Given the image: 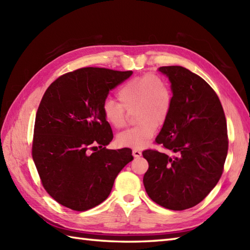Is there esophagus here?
<instances>
[{
    "instance_id": "34e87169",
    "label": "esophagus",
    "mask_w": 250,
    "mask_h": 250,
    "mask_svg": "<svg viewBox=\"0 0 250 250\" xmlns=\"http://www.w3.org/2000/svg\"><path fill=\"white\" fill-rule=\"evenodd\" d=\"M132 155H133L134 158H140L142 156V152L139 149H133L132 150Z\"/></svg>"
}]
</instances>
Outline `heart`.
Masks as SVG:
<instances>
[{
    "label": "heart",
    "instance_id": "b5f03b06",
    "mask_svg": "<svg viewBox=\"0 0 250 250\" xmlns=\"http://www.w3.org/2000/svg\"><path fill=\"white\" fill-rule=\"evenodd\" d=\"M118 103L105 101L102 115L114 129L124 128L126 124V111L133 110L134 119L139 122L133 128L125 130L116 137L122 147H145L155 135L158 125H162L171 113L173 94L166 79L153 74H145L122 84L117 91Z\"/></svg>",
    "mask_w": 250,
    "mask_h": 250
}]
</instances>
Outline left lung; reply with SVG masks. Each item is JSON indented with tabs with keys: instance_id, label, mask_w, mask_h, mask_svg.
Wrapping results in <instances>:
<instances>
[{
	"instance_id": "8db88e82",
	"label": "left lung",
	"mask_w": 250,
	"mask_h": 250,
	"mask_svg": "<svg viewBox=\"0 0 250 250\" xmlns=\"http://www.w3.org/2000/svg\"><path fill=\"white\" fill-rule=\"evenodd\" d=\"M171 82L173 103L156 143L176 153L147 149L143 178L149 198L172 210L203 201L224 172L228 153L227 120L218 95L203 78L183 66H161Z\"/></svg>"
}]
</instances>
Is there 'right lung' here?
<instances>
[{
	"label": "right lung",
	"instance_id": "add662e5",
	"mask_svg": "<svg viewBox=\"0 0 250 250\" xmlns=\"http://www.w3.org/2000/svg\"><path fill=\"white\" fill-rule=\"evenodd\" d=\"M132 73L78 68L57 78L43 95L32 157L45 190L67 208L84 211L102 203L117 175L133 160L130 148H106L114 135L102 115L110 90Z\"/></svg>",
	"mask_w": 250,
	"mask_h": 250
}]
</instances>
